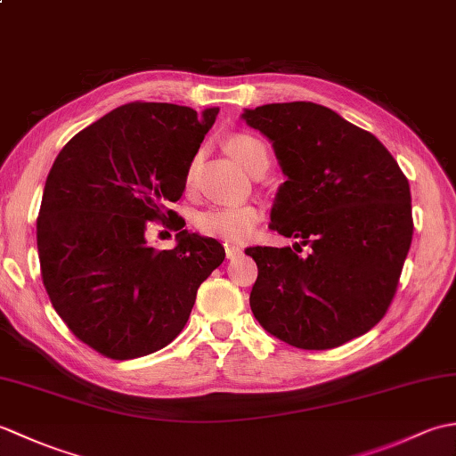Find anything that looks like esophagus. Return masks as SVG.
<instances>
[{"mask_svg":"<svg viewBox=\"0 0 456 456\" xmlns=\"http://www.w3.org/2000/svg\"><path fill=\"white\" fill-rule=\"evenodd\" d=\"M243 255V248L240 247H235V245H225V256L229 258V260H235L237 256H240Z\"/></svg>","mask_w":456,"mask_h":456,"instance_id":"obj_1","label":"esophagus"}]
</instances>
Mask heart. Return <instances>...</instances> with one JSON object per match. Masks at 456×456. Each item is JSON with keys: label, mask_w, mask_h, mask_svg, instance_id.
<instances>
[{"label": "heart", "mask_w": 456, "mask_h": 456, "mask_svg": "<svg viewBox=\"0 0 456 456\" xmlns=\"http://www.w3.org/2000/svg\"><path fill=\"white\" fill-rule=\"evenodd\" d=\"M258 149H265V144L253 134L235 133L227 139V152L243 168ZM256 223L258 211L250 206H216L196 216V227L201 233L237 240V243L253 235Z\"/></svg>", "instance_id": "1"}]
</instances>
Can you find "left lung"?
<instances>
[{
    "instance_id": "left-lung-1",
    "label": "left lung",
    "mask_w": 456,
    "mask_h": 456,
    "mask_svg": "<svg viewBox=\"0 0 456 456\" xmlns=\"http://www.w3.org/2000/svg\"><path fill=\"white\" fill-rule=\"evenodd\" d=\"M240 118L273 142L286 176L270 227L297 239L294 248L245 250L258 266L256 322L305 351L370 331L388 312L411 245L408 178L372 133L323 105L268 103Z\"/></svg>"
}]
</instances>
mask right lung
I'll use <instances>...</instances> for the list:
<instances>
[{"instance_id": "right-lung-1", "label": "right lung", "mask_w": 456, "mask_h": 456, "mask_svg": "<svg viewBox=\"0 0 456 456\" xmlns=\"http://www.w3.org/2000/svg\"><path fill=\"white\" fill-rule=\"evenodd\" d=\"M219 108L133 102L82 129L45 183L37 247L46 294L68 329L100 354L127 361L167 346L186 325L200 284L216 270V239L147 243L149 221L178 231L167 209Z\"/></svg>"}]
</instances>
